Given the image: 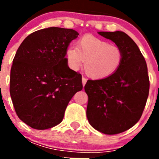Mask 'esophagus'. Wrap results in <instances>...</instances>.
Segmentation results:
<instances>
[{
	"label": "esophagus",
	"instance_id": "1",
	"mask_svg": "<svg viewBox=\"0 0 159 159\" xmlns=\"http://www.w3.org/2000/svg\"><path fill=\"white\" fill-rule=\"evenodd\" d=\"M86 83H87V80L85 78H84V77H83L82 78V84H83V86H85V84H86Z\"/></svg>",
	"mask_w": 159,
	"mask_h": 159
}]
</instances>
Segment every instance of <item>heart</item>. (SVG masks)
Returning <instances> with one entry per match:
<instances>
[{"instance_id":"heart-1","label":"heart","mask_w":159,"mask_h":159,"mask_svg":"<svg viewBox=\"0 0 159 159\" xmlns=\"http://www.w3.org/2000/svg\"><path fill=\"white\" fill-rule=\"evenodd\" d=\"M67 66L73 71H78L84 63V71L94 80H100L113 75L123 62L122 49L116 44L99 38L85 36L75 44V48L66 49Z\"/></svg>"}]
</instances>
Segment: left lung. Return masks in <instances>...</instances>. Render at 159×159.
<instances>
[{"mask_svg":"<svg viewBox=\"0 0 159 159\" xmlns=\"http://www.w3.org/2000/svg\"><path fill=\"white\" fill-rule=\"evenodd\" d=\"M98 33L119 46L123 59L113 75L85 84L87 117L98 131L116 134L130 129L141 118L150 88L147 66L137 44L125 32Z\"/></svg>","mask_w":159,"mask_h":159,"instance_id":"1","label":"left lung"}]
</instances>
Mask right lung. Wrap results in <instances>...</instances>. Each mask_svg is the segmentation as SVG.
<instances>
[{
    "label": "right lung",
    "mask_w": 159,
    "mask_h": 159,
    "mask_svg": "<svg viewBox=\"0 0 159 159\" xmlns=\"http://www.w3.org/2000/svg\"><path fill=\"white\" fill-rule=\"evenodd\" d=\"M79 33L50 27L31 33L18 48L10 72V95L19 119L36 130L62 122L66 107L83 88L80 74L70 69L66 49Z\"/></svg>",
    "instance_id": "add662e5"
}]
</instances>
